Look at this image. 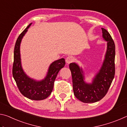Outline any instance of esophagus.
<instances>
[{
    "label": "esophagus",
    "mask_w": 127,
    "mask_h": 127,
    "mask_svg": "<svg viewBox=\"0 0 127 127\" xmlns=\"http://www.w3.org/2000/svg\"><path fill=\"white\" fill-rule=\"evenodd\" d=\"M74 61V59L73 57H71V56H69L67 58H66L65 59V62L67 64H70L73 62Z\"/></svg>",
    "instance_id": "obj_1"
}]
</instances>
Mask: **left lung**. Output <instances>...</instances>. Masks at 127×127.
<instances>
[{
  "mask_svg": "<svg viewBox=\"0 0 127 127\" xmlns=\"http://www.w3.org/2000/svg\"><path fill=\"white\" fill-rule=\"evenodd\" d=\"M102 37L107 42V51L102 65L91 84L84 81L82 69L76 63H70L73 90L77 98L85 103L100 101L106 95L115 76V46L114 42L106 30L101 28Z\"/></svg>",
  "mask_w": 127,
  "mask_h": 127,
  "instance_id": "1",
  "label": "left lung"
}]
</instances>
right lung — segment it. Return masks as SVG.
Instances as JSON below:
<instances>
[{"mask_svg": "<svg viewBox=\"0 0 127 127\" xmlns=\"http://www.w3.org/2000/svg\"><path fill=\"white\" fill-rule=\"evenodd\" d=\"M31 23L26 28L16 41L14 50V62L12 74L17 87L23 96L33 100L45 99L51 94L54 83L59 70L65 65V59L62 58L54 62L49 66L48 74L44 79L36 81L29 78L25 73L21 66L20 58V44L23 36L27 31Z\"/></svg>", "mask_w": 127, "mask_h": 127, "instance_id": "obj_1", "label": "right lung"}]
</instances>
